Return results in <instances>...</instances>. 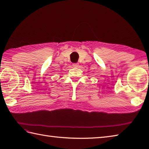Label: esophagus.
<instances>
[{
  "label": "esophagus",
  "instance_id": "esophagus-1",
  "mask_svg": "<svg viewBox=\"0 0 149 149\" xmlns=\"http://www.w3.org/2000/svg\"><path fill=\"white\" fill-rule=\"evenodd\" d=\"M79 63H74V64H73V66H74V67H79Z\"/></svg>",
  "mask_w": 149,
  "mask_h": 149
}]
</instances>
